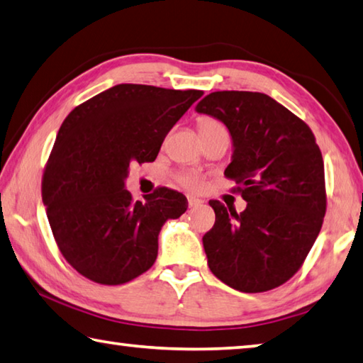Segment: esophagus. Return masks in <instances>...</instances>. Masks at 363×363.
I'll list each match as a JSON object with an SVG mask.
<instances>
[{
	"label": "esophagus",
	"mask_w": 363,
	"mask_h": 363,
	"mask_svg": "<svg viewBox=\"0 0 363 363\" xmlns=\"http://www.w3.org/2000/svg\"><path fill=\"white\" fill-rule=\"evenodd\" d=\"M200 204H203V200L196 199V196H189V208H196Z\"/></svg>",
	"instance_id": "1"
}]
</instances>
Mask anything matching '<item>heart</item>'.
Masks as SVG:
<instances>
[{
	"label": "heart",
	"instance_id": "heart-1",
	"mask_svg": "<svg viewBox=\"0 0 363 363\" xmlns=\"http://www.w3.org/2000/svg\"><path fill=\"white\" fill-rule=\"evenodd\" d=\"M214 128H223V125L220 122L214 121V118H208L203 117L199 121V130L201 131H208V130H214ZM181 182L184 186H187L190 189H199L201 186V179L196 174H184L181 177Z\"/></svg>",
	"mask_w": 363,
	"mask_h": 363
}]
</instances>
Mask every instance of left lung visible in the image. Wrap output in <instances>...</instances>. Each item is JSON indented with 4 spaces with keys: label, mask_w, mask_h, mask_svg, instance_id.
<instances>
[{
    "label": "left lung",
    "mask_w": 363,
    "mask_h": 363,
    "mask_svg": "<svg viewBox=\"0 0 363 363\" xmlns=\"http://www.w3.org/2000/svg\"><path fill=\"white\" fill-rule=\"evenodd\" d=\"M196 113L220 121L233 144L225 176L240 184L242 213L217 200L203 236L209 269L240 292H267L298 272L320 232L327 196L324 160L313 131L272 96L213 91Z\"/></svg>",
    "instance_id": "8db88e82"
}]
</instances>
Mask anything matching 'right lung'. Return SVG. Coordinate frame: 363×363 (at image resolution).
I'll return each instance as SVG.
<instances>
[{
	"mask_svg": "<svg viewBox=\"0 0 363 363\" xmlns=\"http://www.w3.org/2000/svg\"><path fill=\"white\" fill-rule=\"evenodd\" d=\"M203 95L118 84L65 118L43 176L52 233L69 265L98 284L118 286L154 265L159 233L187 209L176 190L133 201L125 189L130 163L154 162L174 123Z\"/></svg>",
	"mask_w": 363,
	"mask_h": 363,
	"instance_id": "right-lung-1",
	"label": "right lung"
}]
</instances>
